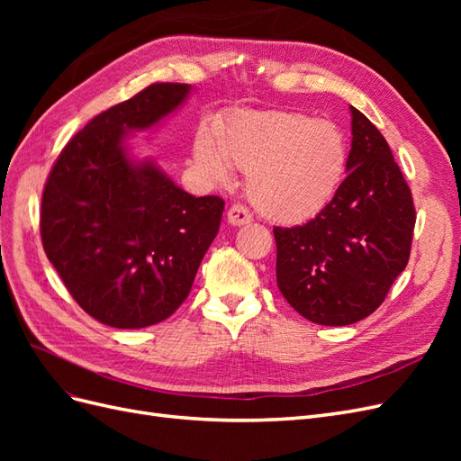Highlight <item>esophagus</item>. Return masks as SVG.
<instances>
[{"instance_id":"esophagus-1","label":"esophagus","mask_w":461,"mask_h":461,"mask_svg":"<svg viewBox=\"0 0 461 461\" xmlns=\"http://www.w3.org/2000/svg\"><path fill=\"white\" fill-rule=\"evenodd\" d=\"M227 219H229L230 225H234V227H242V225H248V222L252 221V213H249L244 205L236 203V205H232V207L229 209Z\"/></svg>"}]
</instances>
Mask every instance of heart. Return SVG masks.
<instances>
[{
  "instance_id": "obj_1",
  "label": "heart",
  "mask_w": 461,
  "mask_h": 461,
  "mask_svg": "<svg viewBox=\"0 0 461 461\" xmlns=\"http://www.w3.org/2000/svg\"><path fill=\"white\" fill-rule=\"evenodd\" d=\"M192 153L198 173L212 185L227 183L230 167L248 173V196L258 212L286 225L317 215L337 194L348 167V144L337 124L298 111H239L215 140L198 132Z\"/></svg>"
}]
</instances>
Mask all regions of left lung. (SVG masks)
Segmentation results:
<instances>
[{
	"instance_id": "8db88e82",
	"label": "left lung",
	"mask_w": 461,
	"mask_h": 461,
	"mask_svg": "<svg viewBox=\"0 0 461 461\" xmlns=\"http://www.w3.org/2000/svg\"><path fill=\"white\" fill-rule=\"evenodd\" d=\"M352 148L334 198L300 227H275L276 286L312 323L371 315L406 269L415 227L411 190L384 136L350 105Z\"/></svg>"
}]
</instances>
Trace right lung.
<instances>
[{
    "mask_svg": "<svg viewBox=\"0 0 461 461\" xmlns=\"http://www.w3.org/2000/svg\"><path fill=\"white\" fill-rule=\"evenodd\" d=\"M190 85L159 82L77 132L41 194L46 256L77 303L115 329L161 323L186 300L225 202L178 188L127 140L186 102Z\"/></svg>",
    "mask_w": 461,
    "mask_h": 461,
    "instance_id": "obj_1",
    "label": "right lung"
}]
</instances>
